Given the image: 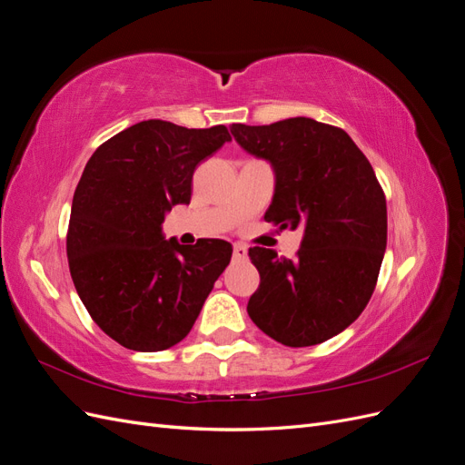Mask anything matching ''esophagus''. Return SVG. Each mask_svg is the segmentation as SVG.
Masks as SVG:
<instances>
[{"mask_svg": "<svg viewBox=\"0 0 465 465\" xmlns=\"http://www.w3.org/2000/svg\"><path fill=\"white\" fill-rule=\"evenodd\" d=\"M232 256H234V260H246L248 248L244 244H234L232 246Z\"/></svg>", "mask_w": 465, "mask_h": 465, "instance_id": "esophagus-1", "label": "esophagus"}]
</instances>
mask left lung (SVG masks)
Instances as JSON below:
<instances>
[{"label":"left lung","mask_w":465,"mask_h":465,"mask_svg":"<svg viewBox=\"0 0 465 465\" xmlns=\"http://www.w3.org/2000/svg\"><path fill=\"white\" fill-rule=\"evenodd\" d=\"M236 143L272 164L275 192L263 219L301 229L297 258L248 250L260 287L246 311L287 347L328 341L369 304L386 252V198L369 159L343 130L312 118L232 124Z\"/></svg>","instance_id":"8db88e82"}]
</instances>
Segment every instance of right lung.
Wrapping results in <instances>:
<instances>
[{
	"mask_svg": "<svg viewBox=\"0 0 465 465\" xmlns=\"http://www.w3.org/2000/svg\"><path fill=\"white\" fill-rule=\"evenodd\" d=\"M231 142L224 125L188 130L145 120L98 147L74 193L67 260L87 312L125 349L176 345L229 265L219 238L166 241L164 215L190 203L195 166Z\"/></svg>",
	"mask_w": 465,
	"mask_h": 465,
	"instance_id": "add662e5",
	"label": "right lung"
}]
</instances>
